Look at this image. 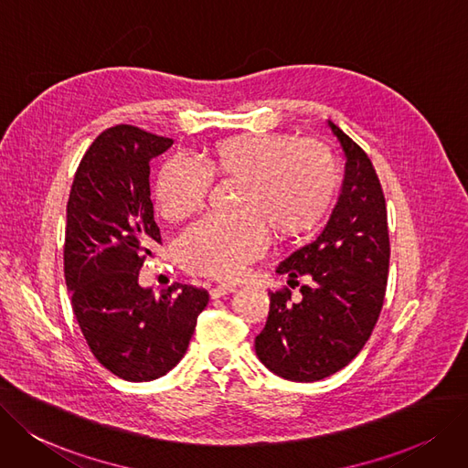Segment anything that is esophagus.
<instances>
[{
    "instance_id": "1",
    "label": "esophagus",
    "mask_w": 468,
    "mask_h": 468,
    "mask_svg": "<svg viewBox=\"0 0 468 468\" xmlns=\"http://www.w3.org/2000/svg\"><path fill=\"white\" fill-rule=\"evenodd\" d=\"M236 292V286H229V284H220V286H215L211 288V297L217 299V297H222V295H229V293H234Z\"/></svg>"
}]
</instances>
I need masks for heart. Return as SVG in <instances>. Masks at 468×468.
I'll return each mask as SVG.
<instances>
[{"mask_svg":"<svg viewBox=\"0 0 468 468\" xmlns=\"http://www.w3.org/2000/svg\"><path fill=\"white\" fill-rule=\"evenodd\" d=\"M211 175L238 178V217H207L178 239L180 263L209 278L232 280L267 246L265 229L280 241L307 236L324 220L335 194V165L326 149L278 133L238 134L217 142L203 166L166 161L155 178L163 217L196 213L211 188Z\"/></svg>","mask_w":468,"mask_h":468,"instance_id":"b5f03b06","label":"heart"}]
</instances>
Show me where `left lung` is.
Returning <instances> with one entry per match:
<instances>
[{
	"instance_id": "8db88e82",
	"label": "left lung",
	"mask_w": 468,
	"mask_h": 468,
	"mask_svg": "<svg viewBox=\"0 0 468 468\" xmlns=\"http://www.w3.org/2000/svg\"><path fill=\"white\" fill-rule=\"evenodd\" d=\"M346 155L338 203L324 230L278 265L313 282L292 302L288 288L271 292L265 328L255 353L269 370L292 382H316L349 365L363 349L382 311L389 236L386 199L368 155L328 121Z\"/></svg>"
}]
</instances>
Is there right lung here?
<instances>
[{
    "mask_svg": "<svg viewBox=\"0 0 468 468\" xmlns=\"http://www.w3.org/2000/svg\"><path fill=\"white\" fill-rule=\"evenodd\" d=\"M171 138L119 124L84 154L67 203L65 280L72 311L96 359L119 378L149 382L184 357L209 293L175 282L157 297L138 282L161 244L149 161Z\"/></svg>",
    "mask_w": 468,
    "mask_h": 468,
    "instance_id": "obj_1",
    "label": "right lung"
}]
</instances>
